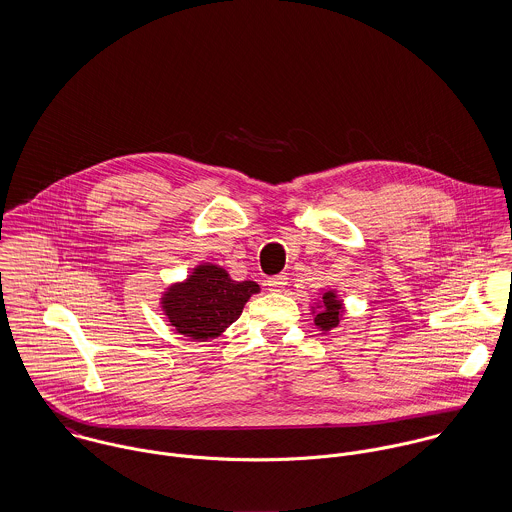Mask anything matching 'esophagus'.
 <instances>
[{"label": "esophagus", "mask_w": 512, "mask_h": 512, "mask_svg": "<svg viewBox=\"0 0 512 512\" xmlns=\"http://www.w3.org/2000/svg\"><path fill=\"white\" fill-rule=\"evenodd\" d=\"M286 284H288V274H278V276L268 278V286L272 292H280Z\"/></svg>", "instance_id": "esophagus-1"}]
</instances>
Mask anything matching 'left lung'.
Returning <instances> with one entry per match:
<instances>
[{
    "label": "left lung",
    "instance_id": "1",
    "mask_svg": "<svg viewBox=\"0 0 512 512\" xmlns=\"http://www.w3.org/2000/svg\"><path fill=\"white\" fill-rule=\"evenodd\" d=\"M339 311H341V303L337 301L335 293L329 292L323 295V307L315 317V325L321 329H333L339 325Z\"/></svg>",
    "mask_w": 512,
    "mask_h": 512
}]
</instances>
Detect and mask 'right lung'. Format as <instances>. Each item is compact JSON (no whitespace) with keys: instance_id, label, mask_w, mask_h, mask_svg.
Here are the masks:
<instances>
[{"instance_id":"1","label":"right lung","mask_w":512,"mask_h":512,"mask_svg":"<svg viewBox=\"0 0 512 512\" xmlns=\"http://www.w3.org/2000/svg\"><path fill=\"white\" fill-rule=\"evenodd\" d=\"M256 282H234L219 266H199L185 284L173 286L163 297L171 325L193 339H213L234 323Z\"/></svg>"}]
</instances>
